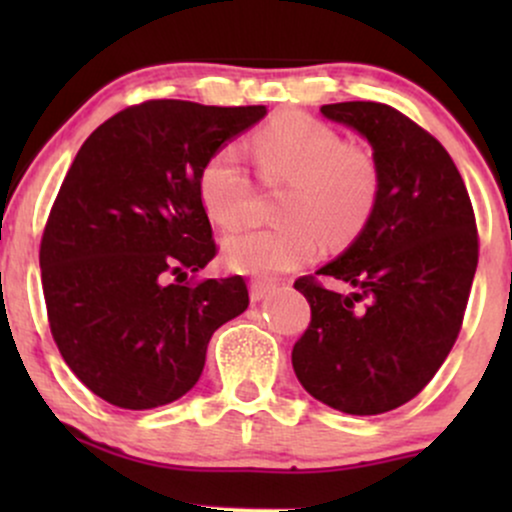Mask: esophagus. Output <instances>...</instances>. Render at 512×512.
I'll return each instance as SVG.
<instances>
[{
  "label": "esophagus",
  "instance_id": "34e87169",
  "mask_svg": "<svg viewBox=\"0 0 512 512\" xmlns=\"http://www.w3.org/2000/svg\"><path fill=\"white\" fill-rule=\"evenodd\" d=\"M272 291H274V284H269V281H252V284H250V301L260 303L262 298H267Z\"/></svg>",
  "mask_w": 512,
  "mask_h": 512
}]
</instances>
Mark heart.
<instances>
[{"instance_id": "obj_1", "label": "heart", "mask_w": 512, "mask_h": 512, "mask_svg": "<svg viewBox=\"0 0 512 512\" xmlns=\"http://www.w3.org/2000/svg\"><path fill=\"white\" fill-rule=\"evenodd\" d=\"M257 168L269 182H284L269 228L233 233L223 257L233 272L276 276L301 269L320 252V236L344 245L363 231L380 195V170L370 151L344 144L342 134L303 113H286L252 139ZM199 195L223 228L245 219L248 178L236 146H221L199 173Z\"/></svg>"}]
</instances>
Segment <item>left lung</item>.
<instances>
[{
  "label": "left lung",
  "instance_id": "1",
  "mask_svg": "<svg viewBox=\"0 0 512 512\" xmlns=\"http://www.w3.org/2000/svg\"><path fill=\"white\" fill-rule=\"evenodd\" d=\"M327 120L373 146L380 195L363 231L315 273L352 286L296 279L310 325L293 370L315 399L344 414H385L419 395L460 334L479 262L474 209L443 144L385 103L322 105Z\"/></svg>",
  "mask_w": 512,
  "mask_h": 512
}]
</instances>
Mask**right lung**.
I'll return each instance as SVG.
<instances>
[{
	"mask_svg": "<svg viewBox=\"0 0 512 512\" xmlns=\"http://www.w3.org/2000/svg\"><path fill=\"white\" fill-rule=\"evenodd\" d=\"M264 115V105L144 101L76 154L45 223L40 272L52 339L105 402L180 399L202 375L211 334L248 308L243 276L180 279L216 255L199 195L204 163Z\"/></svg>",
	"mask_w": 512,
	"mask_h": 512,
	"instance_id": "1",
	"label": "right lung"
}]
</instances>
